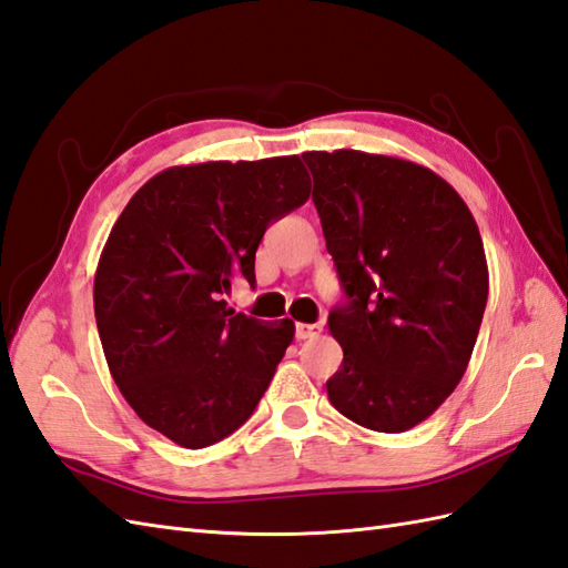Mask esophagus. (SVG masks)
Wrapping results in <instances>:
<instances>
[{"label": "esophagus", "mask_w": 568, "mask_h": 568, "mask_svg": "<svg viewBox=\"0 0 568 568\" xmlns=\"http://www.w3.org/2000/svg\"><path fill=\"white\" fill-rule=\"evenodd\" d=\"M322 334V324H295V336L297 341H307V338H320Z\"/></svg>", "instance_id": "34e87169"}]
</instances>
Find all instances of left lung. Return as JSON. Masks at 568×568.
Here are the masks:
<instances>
[{"instance_id": "obj_1", "label": "left lung", "mask_w": 568, "mask_h": 568, "mask_svg": "<svg viewBox=\"0 0 568 568\" xmlns=\"http://www.w3.org/2000/svg\"><path fill=\"white\" fill-rule=\"evenodd\" d=\"M302 160L348 297L328 314L344 348L328 402L363 428L404 433L450 397L477 344L489 297L479 227L428 166L361 150Z\"/></svg>"}]
</instances>
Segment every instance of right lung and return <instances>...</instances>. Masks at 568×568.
Masks as SVG:
<instances>
[{
    "label": "right lung",
    "mask_w": 568,
    "mask_h": 568,
    "mask_svg": "<svg viewBox=\"0 0 568 568\" xmlns=\"http://www.w3.org/2000/svg\"><path fill=\"white\" fill-rule=\"evenodd\" d=\"M297 154L171 166L130 197L94 275V314L118 389L150 428L189 450L240 428L268 389L295 324L222 300L256 283L263 232L310 197Z\"/></svg>",
    "instance_id": "obj_1"
}]
</instances>
